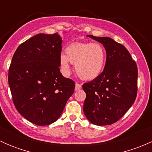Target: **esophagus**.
<instances>
[{"instance_id":"obj_1","label":"esophagus","mask_w":152,"mask_h":152,"mask_svg":"<svg viewBox=\"0 0 152 152\" xmlns=\"http://www.w3.org/2000/svg\"><path fill=\"white\" fill-rule=\"evenodd\" d=\"M81 88H82V85H80V84H79V83H76V87H75V90H80Z\"/></svg>"}]
</instances>
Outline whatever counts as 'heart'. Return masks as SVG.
<instances>
[{
  "mask_svg": "<svg viewBox=\"0 0 152 152\" xmlns=\"http://www.w3.org/2000/svg\"><path fill=\"white\" fill-rule=\"evenodd\" d=\"M66 53L59 56V65L65 74L70 73V62L75 64L78 76L85 80L97 77L104 67L106 53L99 43L71 44L66 48Z\"/></svg>",
  "mask_w": 152,
  "mask_h": 152,
  "instance_id": "1",
  "label": "heart"
}]
</instances>
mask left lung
Masks as SVG:
<instances>
[{
  "instance_id": "8db88e82",
  "label": "left lung",
  "mask_w": 152,
  "mask_h": 152,
  "mask_svg": "<svg viewBox=\"0 0 152 152\" xmlns=\"http://www.w3.org/2000/svg\"><path fill=\"white\" fill-rule=\"evenodd\" d=\"M87 37L104 45L107 59L103 72L82 85L86 93L84 113L95 125H111L121 118L135 101L137 67L123 45L110 37Z\"/></svg>"
}]
</instances>
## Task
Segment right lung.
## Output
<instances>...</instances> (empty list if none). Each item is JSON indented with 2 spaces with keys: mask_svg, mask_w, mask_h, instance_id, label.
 <instances>
[{
  "mask_svg": "<svg viewBox=\"0 0 152 152\" xmlns=\"http://www.w3.org/2000/svg\"><path fill=\"white\" fill-rule=\"evenodd\" d=\"M62 40L38 34L18 46L9 69L12 101L18 113L38 126L56 121L74 92L75 82L60 73Z\"/></svg>",
  "mask_w": 152,
  "mask_h": 152,
  "instance_id": "1",
  "label": "right lung"
}]
</instances>
